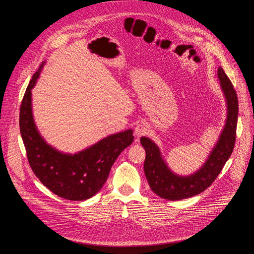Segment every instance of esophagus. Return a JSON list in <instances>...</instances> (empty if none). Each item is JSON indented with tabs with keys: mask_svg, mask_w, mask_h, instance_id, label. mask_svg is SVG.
Masks as SVG:
<instances>
[{
	"mask_svg": "<svg viewBox=\"0 0 254 254\" xmlns=\"http://www.w3.org/2000/svg\"><path fill=\"white\" fill-rule=\"evenodd\" d=\"M149 131V126L146 124V123H139L136 125L135 128H134V134L139 137L141 135H144L147 134Z\"/></svg>",
	"mask_w": 254,
	"mask_h": 254,
	"instance_id": "esophagus-1",
	"label": "esophagus"
}]
</instances>
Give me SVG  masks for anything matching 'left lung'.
<instances>
[{
  "label": "left lung",
  "mask_w": 254,
  "mask_h": 254,
  "mask_svg": "<svg viewBox=\"0 0 254 254\" xmlns=\"http://www.w3.org/2000/svg\"><path fill=\"white\" fill-rule=\"evenodd\" d=\"M217 75L226 100V121L207 160L196 172L187 176L174 173L162 157L157 144L147 136L140 137L141 146L146 151L144 175L152 191L163 199L177 201L196 196L205 191L220 174L233 152L238 118L237 94L221 67L218 68Z\"/></svg>",
  "instance_id": "obj_1"
}]
</instances>
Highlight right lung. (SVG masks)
Here are the masks:
<instances>
[{
    "label": "right lung",
    "mask_w": 254,
    "mask_h": 254,
    "mask_svg": "<svg viewBox=\"0 0 254 254\" xmlns=\"http://www.w3.org/2000/svg\"><path fill=\"white\" fill-rule=\"evenodd\" d=\"M44 64L33 75L20 108V131L28 161L36 177L55 195L71 201L87 200L99 192L120 154L131 144L132 129L107 135L75 154L53 148L36 127L32 110V88Z\"/></svg>",
    "instance_id": "add662e5"
}]
</instances>
